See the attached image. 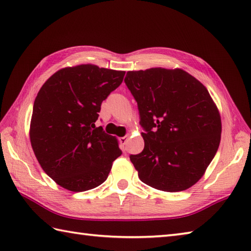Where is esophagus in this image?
I'll return each instance as SVG.
<instances>
[{"instance_id":"esophagus-1","label":"esophagus","mask_w":251,"mask_h":251,"mask_svg":"<svg viewBox=\"0 0 251 251\" xmlns=\"http://www.w3.org/2000/svg\"><path fill=\"white\" fill-rule=\"evenodd\" d=\"M120 142H121V145H123V146H125L127 142H128V137L127 136H125V137H122V138H120Z\"/></svg>"}]
</instances>
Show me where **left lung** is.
I'll return each mask as SVG.
<instances>
[{
  "instance_id": "1",
  "label": "left lung",
  "mask_w": 251,
  "mask_h": 251,
  "mask_svg": "<svg viewBox=\"0 0 251 251\" xmlns=\"http://www.w3.org/2000/svg\"><path fill=\"white\" fill-rule=\"evenodd\" d=\"M137 101L145 149L130 155L140 180L179 192L199 181L221 139L219 110L207 88L181 69L128 71L124 79Z\"/></svg>"
}]
</instances>
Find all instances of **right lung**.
Segmentation results:
<instances>
[{
    "instance_id": "obj_1",
    "label": "right lung",
    "mask_w": 251,
    "mask_h": 251,
    "mask_svg": "<svg viewBox=\"0 0 251 251\" xmlns=\"http://www.w3.org/2000/svg\"><path fill=\"white\" fill-rule=\"evenodd\" d=\"M125 71L79 65L47 79L33 104L30 141L41 167L72 192L97 188L122 151L116 138L96 127L101 103L120 86Z\"/></svg>"
}]
</instances>
